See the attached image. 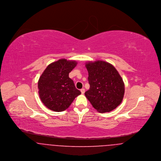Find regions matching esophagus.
<instances>
[{
  "label": "esophagus",
  "mask_w": 161,
  "mask_h": 161,
  "mask_svg": "<svg viewBox=\"0 0 161 161\" xmlns=\"http://www.w3.org/2000/svg\"><path fill=\"white\" fill-rule=\"evenodd\" d=\"M80 92L82 93V94H84V93H85V89H82L80 90Z\"/></svg>",
  "instance_id": "1"
}]
</instances>
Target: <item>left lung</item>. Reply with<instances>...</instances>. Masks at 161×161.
<instances>
[{"label":"left lung","mask_w":161,"mask_h":161,"mask_svg":"<svg viewBox=\"0 0 161 161\" xmlns=\"http://www.w3.org/2000/svg\"><path fill=\"white\" fill-rule=\"evenodd\" d=\"M90 89L85 95L100 113L109 112L122 102L125 93L123 80L115 67L105 61L86 64Z\"/></svg>","instance_id":"obj_1"}]
</instances>
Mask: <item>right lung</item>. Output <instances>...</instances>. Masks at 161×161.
Returning <instances> with one entry per match:
<instances>
[{
	"label": "right lung",
	"mask_w": 161,
	"mask_h": 161,
	"mask_svg": "<svg viewBox=\"0 0 161 161\" xmlns=\"http://www.w3.org/2000/svg\"><path fill=\"white\" fill-rule=\"evenodd\" d=\"M77 64L75 61L59 59L49 64L40 76L38 93L47 108L58 112L64 111L74 98L81 94L69 77V72Z\"/></svg>",
	"instance_id": "add662e5"
}]
</instances>
